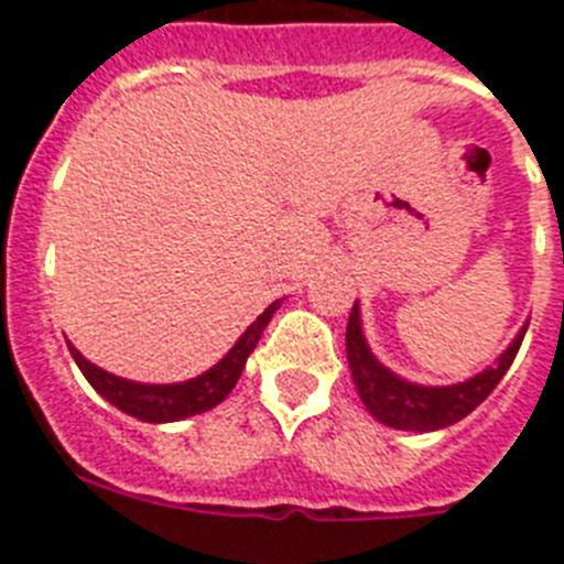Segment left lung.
I'll list each match as a JSON object with an SVG mask.
<instances>
[{
  "mask_svg": "<svg viewBox=\"0 0 564 564\" xmlns=\"http://www.w3.org/2000/svg\"><path fill=\"white\" fill-rule=\"evenodd\" d=\"M525 330L528 325L517 333L514 341L508 344V350L475 378L452 383V387H423V383L403 381L372 356L370 344L364 338L361 311L356 302L350 311V322H347V361H350L358 395L376 421L392 426V430L435 432L463 421L468 412L477 410L491 395V390L502 381L514 361Z\"/></svg>",
  "mask_w": 564,
  "mask_h": 564,
  "instance_id": "1",
  "label": "left lung"
}]
</instances>
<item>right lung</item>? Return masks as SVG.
I'll list each match as a JSON object with an SVG mask.
<instances>
[{
    "label": "right lung",
    "mask_w": 564,
    "mask_h": 564,
    "mask_svg": "<svg viewBox=\"0 0 564 564\" xmlns=\"http://www.w3.org/2000/svg\"><path fill=\"white\" fill-rule=\"evenodd\" d=\"M279 305H282V299H276L273 305H268L265 311L259 313L257 322L237 338V344H234L220 361L214 364L212 370L181 383L127 381V378L112 376V372L101 370V367H96L93 361H87L69 341L67 347L69 356L76 358L78 370H82L84 378L93 383V390L101 398H107L112 406H118V410L127 412V415L138 417V421L172 423L183 421V417L200 415V412L214 410L217 403L226 401L228 392L234 390V383L239 381V376L246 370V361L253 352V347H257L259 336H262V330L268 327L273 313L279 311Z\"/></svg>",
    "instance_id": "1"
}]
</instances>
